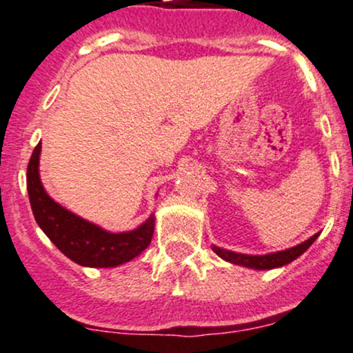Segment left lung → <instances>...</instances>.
Listing matches in <instances>:
<instances>
[{
    "label": "left lung",
    "instance_id": "1",
    "mask_svg": "<svg viewBox=\"0 0 353 353\" xmlns=\"http://www.w3.org/2000/svg\"><path fill=\"white\" fill-rule=\"evenodd\" d=\"M319 236L320 232L315 234V236H312L310 239H307V241L302 242V244L290 247V249L281 250V252H272L265 255L239 254V252H232V250L221 249V247L217 245H212V250L219 255V257L230 262V264L249 267V269H255V270H269V269H277V267L290 264V262L295 261V259L301 257V255L305 252L312 244H314L315 239Z\"/></svg>",
    "mask_w": 353,
    "mask_h": 353
}]
</instances>
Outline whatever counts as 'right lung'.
<instances>
[{"label": "right lung", "instance_id": "right-lung-1", "mask_svg": "<svg viewBox=\"0 0 353 353\" xmlns=\"http://www.w3.org/2000/svg\"><path fill=\"white\" fill-rule=\"evenodd\" d=\"M41 143L34 148L28 164V196L33 216L43 232L76 264L84 267H116L132 261L151 244L154 214L129 232H108L86 219L76 216L54 202L39 179Z\"/></svg>", "mask_w": 353, "mask_h": 353}]
</instances>
